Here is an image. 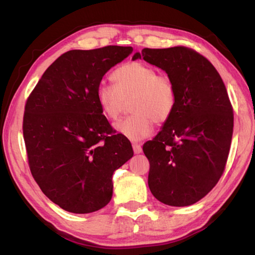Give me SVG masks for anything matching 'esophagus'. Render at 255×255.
Returning a JSON list of instances; mask_svg holds the SVG:
<instances>
[{"label":"esophagus","instance_id":"1","mask_svg":"<svg viewBox=\"0 0 255 255\" xmlns=\"http://www.w3.org/2000/svg\"><path fill=\"white\" fill-rule=\"evenodd\" d=\"M132 149H133V152H135V154H140L141 152H143L141 145L138 144V143H133L132 144Z\"/></svg>","mask_w":255,"mask_h":255}]
</instances>
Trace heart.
<instances>
[{"instance_id": "heart-1", "label": "heart", "mask_w": 255, "mask_h": 255, "mask_svg": "<svg viewBox=\"0 0 255 255\" xmlns=\"http://www.w3.org/2000/svg\"><path fill=\"white\" fill-rule=\"evenodd\" d=\"M115 85L101 83L97 88V102L107 119L116 120L125 100L132 98L131 116L120 120L115 129L129 140L138 141L152 135L155 123L163 124L173 114L176 92L172 80L158 75L149 65L130 62L112 73Z\"/></svg>"}]
</instances>
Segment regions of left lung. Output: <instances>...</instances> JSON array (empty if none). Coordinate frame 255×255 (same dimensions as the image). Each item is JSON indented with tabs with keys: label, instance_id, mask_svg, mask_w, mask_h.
<instances>
[{
	"label": "left lung",
	"instance_id": "left-lung-1",
	"mask_svg": "<svg viewBox=\"0 0 255 255\" xmlns=\"http://www.w3.org/2000/svg\"><path fill=\"white\" fill-rule=\"evenodd\" d=\"M143 58L173 82V114L143 146L148 187L163 204L184 207L202 199L221 179L230 153L234 117L225 84L208 59L178 46L144 48Z\"/></svg>",
	"mask_w": 255,
	"mask_h": 255
}]
</instances>
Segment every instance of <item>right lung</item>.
<instances>
[{
	"instance_id": "right-lung-1",
	"label": "right lung",
	"mask_w": 255,
	"mask_h": 255,
	"mask_svg": "<svg viewBox=\"0 0 255 255\" xmlns=\"http://www.w3.org/2000/svg\"><path fill=\"white\" fill-rule=\"evenodd\" d=\"M131 47L70 50L42 74L24 108L23 137L30 171L60 208L89 214L109 204L112 174L133 155L97 102V88Z\"/></svg>"
}]
</instances>
